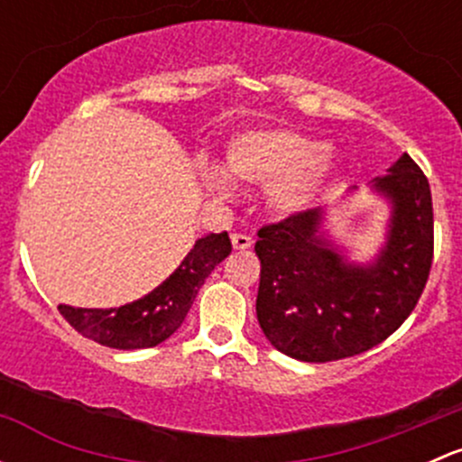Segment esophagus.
Segmentation results:
<instances>
[{
  "mask_svg": "<svg viewBox=\"0 0 462 462\" xmlns=\"http://www.w3.org/2000/svg\"><path fill=\"white\" fill-rule=\"evenodd\" d=\"M232 245H235V250H250L253 248V236L235 232V235H232Z\"/></svg>",
  "mask_w": 462,
  "mask_h": 462,
  "instance_id": "esophagus-1",
  "label": "esophagus"
}]
</instances>
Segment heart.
Returning a JSON list of instances; mask_svg holds the SVG:
<instances>
[{
  "label": "heart",
  "instance_id": "1",
  "mask_svg": "<svg viewBox=\"0 0 462 462\" xmlns=\"http://www.w3.org/2000/svg\"><path fill=\"white\" fill-rule=\"evenodd\" d=\"M326 149L319 138L291 129L244 134L227 147L226 171L241 183L270 188L273 209L292 214L313 203L333 179L335 165ZM212 183L226 188L221 179Z\"/></svg>",
  "mask_w": 462,
  "mask_h": 462
}]
</instances>
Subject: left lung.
<instances>
[{
  "instance_id": "obj_1",
  "label": "left lung",
  "mask_w": 462,
  "mask_h": 462,
  "mask_svg": "<svg viewBox=\"0 0 462 462\" xmlns=\"http://www.w3.org/2000/svg\"><path fill=\"white\" fill-rule=\"evenodd\" d=\"M375 189L393 205L375 263H346L319 232L321 209L259 227L257 319L268 342L301 362L360 356L402 326L433 261L430 180L402 153Z\"/></svg>"
}]
</instances>
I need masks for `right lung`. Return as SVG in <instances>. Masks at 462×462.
Segmentation results:
<instances>
[{
  "instance_id": "right-lung-1",
  "label": "right lung",
  "mask_w": 462,
  "mask_h": 462,
  "mask_svg": "<svg viewBox=\"0 0 462 462\" xmlns=\"http://www.w3.org/2000/svg\"><path fill=\"white\" fill-rule=\"evenodd\" d=\"M232 253L227 232L199 239L183 263L143 300L120 309H73L58 306L60 315L87 339L109 348H149L179 330L194 297L214 268Z\"/></svg>"
}]
</instances>
